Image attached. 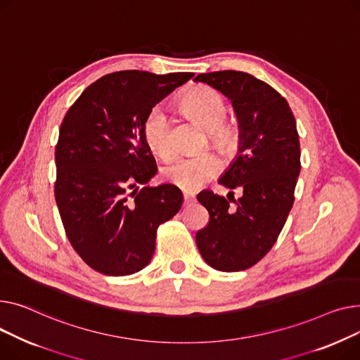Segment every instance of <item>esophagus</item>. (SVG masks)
Segmentation results:
<instances>
[{"label": "esophagus", "instance_id": "34e87169", "mask_svg": "<svg viewBox=\"0 0 360 360\" xmlns=\"http://www.w3.org/2000/svg\"><path fill=\"white\" fill-rule=\"evenodd\" d=\"M183 198H184V205H188L190 202H193V200H195V195H193V193H190V192H184Z\"/></svg>", "mask_w": 360, "mask_h": 360}]
</instances>
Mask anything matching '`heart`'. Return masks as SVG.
Returning <instances> with one entry per match:
<instances>
[{
	"label": "heart",
	"mask_w": 360,
	"mask_h": 360,
	"mask_svg": "<svg viewBox=\"0 0 360 360\" xmlns=\"http://www.w3.org/2000/svg\"><path fill=\"white\" fill-rule=\"evenodd\" d=\"M181 110L193 117L207 131V138L225 155L237 151L240 129L236 123L225 122L226 103L224 97L209 87H196L180 98ZM143 138L150 150L161 160L174 157L176 150L170 135V119L165 110L155 105L148 112L143 123ZM221 170V162L212 153H200L177 160L162 168V179L186 192L198 190Z\"/></svg>",
	"instance_id": "1"
}]
</instances>
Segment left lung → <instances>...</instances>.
<instances>
[{
    "label": "left lung",
    "mask_w": 360,
    "mask_h": 360,
    "mask_svg": "<svg viewBox=\"0 0 360 360\" xmlns=\"http://www.w3.org/2000/svg\"><path fill=\"white\" fill-rule=\"evenodd\" d=\"M195 81L232 103L240 129L238 154L219 183L243 190L237 200L234 192L228 199L209 190L198 195L209 224L198 231L196 244L210 267L245 270L270 251L292 209L301 172L297 120L276 90L247 72H207Z\"/></svg>",
    "instance_id": "left-lung-1"
}]
</instances>
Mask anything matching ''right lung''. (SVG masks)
Masks as SVG:
<instances>
[{
    "instance_id": "add662e5",
    "label": "right lung",
    "mask_w": 360,
    "mask_h": 360,
    "mask_svg": "<svg viewBox=\"0 0 360 360\" xmlns=\"http://www.w3.org/2000/svg\"><path fill=\"white\" fill-rule=\"evenodd\" d=\"M193 75L108 74L82 91L62 120L55 200L71 245L103 274L142 270L153 259L158 226L181 207L183 195L173 184L129 190L157 174L143 138L148 112Z\"/></svg>"
}]
</instances>
